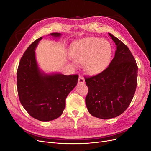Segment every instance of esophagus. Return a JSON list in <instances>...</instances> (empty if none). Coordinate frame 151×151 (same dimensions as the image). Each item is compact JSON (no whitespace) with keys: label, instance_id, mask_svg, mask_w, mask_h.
Listing matches in <instances>:
<instances>
[{"label":"esophagus","instance_id":"esophagus-1","mask_svg":"<svg viewBox=\"0 0 151 151\" xmlns=\"http://www.w3.org/2000/svg\"><path fill=\"white\" fill-rule=\"evenodd\" d=\"M78 83H84V78L82 76L79 75V79H78Z\"/></svg>","mask_w":151,"mask_h":151}]
</instances>
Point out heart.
Instances as JSON below:
<instances>
[{
  "label": "heart",
  "mask_w": 151,
  "mask_h": 151,
  "mask_svg": "<svg viewBox=\"0 0 151 151\" xmlns=\"http://www.w3.org/2000/svg\"><path fill=\"white\" fill-rule=\"evenodd\" d=\"M111 46L108 40L99 38L82 40L72 45L70 55L76 63H84L90 74H97L106 67L110 59Z\"/></svg>",
  "instance_id": "heart-1"
}]
</instances>
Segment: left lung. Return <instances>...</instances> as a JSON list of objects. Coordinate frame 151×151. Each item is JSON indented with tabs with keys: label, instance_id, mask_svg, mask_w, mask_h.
<instances>
[{
	"label": "left lung",
	"instance_id": "left-lung-1",
	"mask_svg": "<svg viewBox=\"0 0 151 151\" xmlns=\"http://www.w3.org/2000/svg\"><path fill=\"white\" fill-rule=\"evenodd\" d=\"M116 45L115 57L99 74L84 77L88 93L86 104L91 115L109 119L120 115L129 107L137 84L138 67L129 48L108 33Z\"/></svg>",
	"mask_w": 151,
	"mask_h": 151
}]
</instances>
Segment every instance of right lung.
<instances>
[{
	"label": "right lung",
	"instance_id": "add662e5",
	"mask_svg": "<svg viewBox=\"0 0 151 151\" xmlns=\"http://www.w3.org/2000/svg\"><path fill=\"white\" fill-rule=\"evenodd\" d=\"M50 35L58 38L61 34ZM42 39L40 37L32 43L21 57L17 71V88L20 102L29 115L47 122L61 116L66 98L77 85L79 76L47 74L41 71L35 50Z\"/></svg>",
	"mask_w": 151,
	"mask_h": 151
}]
</instances>
